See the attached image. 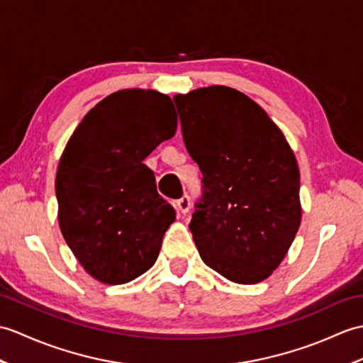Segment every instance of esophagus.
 <instances>
[{
	"label": "esophagus",
	"mask_w": 363,
	"mask_h": 363,
	"mask_svg": "<svg viewBox=\"0 0 363 363\" xmlns=\"http://www.w3.org/2000/svg\"><path fill=\"white\" fill-rule=\"evenodd\" d=\"M176 207H178V212L181 213H189L190 210V198L187 195H184L181 199H178V202H176Z\"/></svg>",
	"instance_id": "obj_1"
}]
</instances>
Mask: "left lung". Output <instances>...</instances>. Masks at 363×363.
I'll list each match as a JSON object with an SVG mask.
<instances>
[{
	"label": "left lung",
	"instance_id": "1",
	"mask_svg": "<svg viewBox=\"0 0 363 363\" xmlns=\"http://www.w3.org/2000/svg\"><path fill=\"white\" fill-rule=\"evenodd\" d=\"M173 100L202 173L189 225L202 261L235 283L266 280L301 221L294 151L264 109L237 89L216 85Z\"/></svg>",
	"mask_w": 363,
	"mask_h": 363
}]
</instances>
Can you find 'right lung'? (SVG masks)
<instances>
[{
	"instance_id": "1",
	"label": "right lung",
	"mask_w": 363,
	"mask_h": 363,
	"mask_svg": "<svg viewBox=\"0 0 363 363\" xmlns=\"http://www.w3.org/2000/svg\"><path fill=\"white\" fill-rule=\"evenodd\" d=\"M176 126L170 97L122 89L100 100L67 140L55 178L58 224L96 280L123 284L156 263L176 213L143 159Z\"/></svg>"
}]
</instances>
